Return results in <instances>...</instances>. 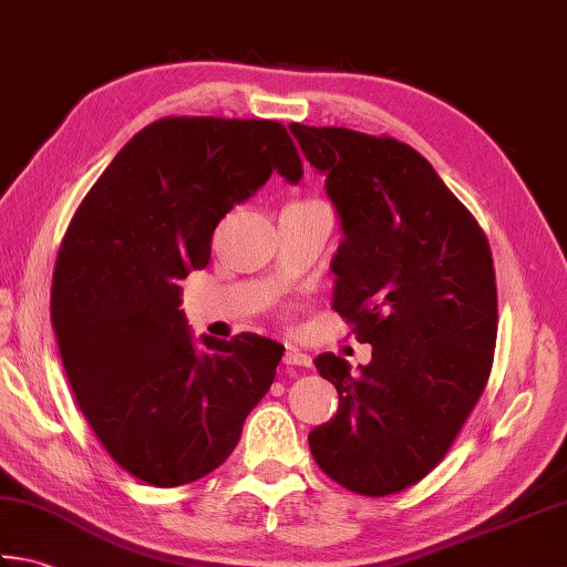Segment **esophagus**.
<instances>
[{
  "mask_svg": "<svg viewBox=\"0 0 567 567\" xmlns=\"http://www.w3.org/2000/svg\"><path fill=\"white\" fill-rule=\"evenodd\" d=\"M284 365H291V368H311V355H306V352L296 350V348H286V352H284Z\"/></svg>",
  "mask_w": 567,
  "mask_h": 567,
  "instance_id": "esophagus-1",
  "label": "esophagus"
}]
</instances>
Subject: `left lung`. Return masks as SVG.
<instances>
[{"label": "left lung", "mask_w": 567, "mask_h": 567, "mask_svg": "<svg viewBox=\"0 0 567 567\" xmlns=\"http://www.w3.org/2000/svg\"><path fill=\"white\" fill-rule=\"evenodd\" d=\"M326 177L343 241L333 308L372 360L323 352L338 412L308 434L323 472L355 494L388 496L450 452L486 388L496 348V276L482 227L426 159L394 137L291 123Z\"/></svg>", "instance_id": "obj_1"}]
</instances>
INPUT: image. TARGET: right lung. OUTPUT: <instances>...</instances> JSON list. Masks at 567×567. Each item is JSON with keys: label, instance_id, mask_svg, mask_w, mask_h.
I'll use <instances>...</instances> for the list:
<instances>
[{"label": "right lung", "instance_id": "add662e5", "mask_svg": "<svg viewBox=\"0 0 567 567\" xmlns=\"http://www.w3.org/2000/svg\"><path fill=\"white\" fill-rule=\"evenodd\" d=\"M301 157L274 121L163 117L127 141L61 241L51 323L91 430L153 486H183L234 452L269 392L284 346L241 333L192 338L179 281L205 269L212 234Z\"/></svg>", "mask_w": 567, "mask_h": 567}]
</instances>
